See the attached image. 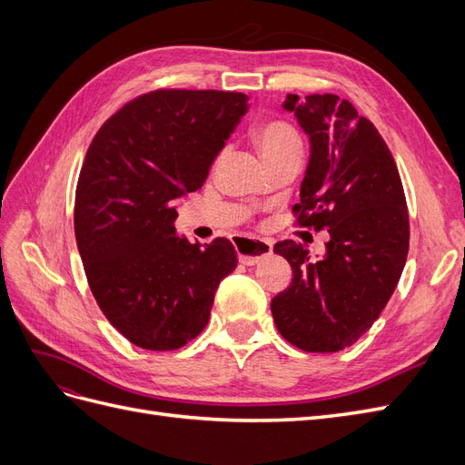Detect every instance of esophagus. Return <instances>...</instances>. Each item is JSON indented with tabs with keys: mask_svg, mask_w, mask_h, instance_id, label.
<instances>
[{
	"mask_svg": "<svg viewBox=\"0 0 465 465\" xmlns=\"http://www.w3.org/2000/svg\"><path fill=\"white\" fill-rule=\"evenodd\" d=\"M236 250H238V262L244 265H254L262 258L270 256L273 252V246H272V242L260 241V238L241 236V238H236Z\"/></svg>",
	"mask_w": 465,
	"mask_h": 465,
	"instance_id": "34e87169",
	"label": "esophagus"
}]
</instances>
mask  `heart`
<instances>
[{"label":"heart","instance_id":"obj_1","mask_svg":"<svg viewBox=\"0 0 465 465\" xmlns=\"http://www.w3.org/2000/svg\"><path fill=\"white\" fill-rule=\"evenodd\" d=\"M254 142L263 161L273 159L277 154L301 149V137L285 122H265L254 130Z\"/></svg>","mask_w":465,"mask_h":465}]
</instances>
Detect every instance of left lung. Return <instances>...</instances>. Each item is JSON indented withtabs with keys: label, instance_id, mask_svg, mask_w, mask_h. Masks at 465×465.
<instances>
[{
	"label": "left lung",
	"instance_id": "8db88e82",
	"mask_svg": "<svg viewBox=\"0 0 465 465\" xmlns=\"http://www.w3.org/2000/svg\"><path fill=\"white\" fill-rule=\"evenodd\" d=\"M311 142L292 211L301 227L328 229L314 262L294 241L273 252L292 267L291 285L272 301L279 333L308 353L353 345L384 311L410 250V217L396 161L374 124L337 94H287Z\"/></svg>",
	"mask_w": 465,
	"mask_h": 465
}]
</instances>
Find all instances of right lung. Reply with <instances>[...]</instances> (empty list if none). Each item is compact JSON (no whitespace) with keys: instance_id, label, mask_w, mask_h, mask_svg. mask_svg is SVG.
<instances>
[{"instance_id":"add662e5","label":"right lung","mask_w":465,"mask_h":465,"mask_svg":"<svg viewBox=\"0 0 465 465\" xmlns=\"http://www.w3.org/2000/svg\"><path fill=\"white\" fill-rule=\"evenodd\" d=\"M246 110L244 93L161 89L93 137L75 190L77 248L103 314L137 347L174 351L198 337L234 272L231 241L192 244L174 221Z\"/></svg>"}]
</instances>
